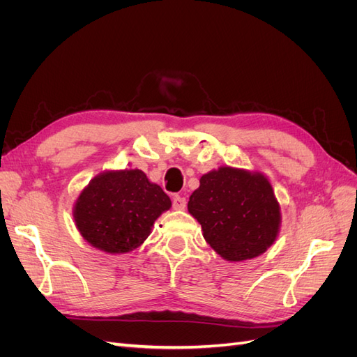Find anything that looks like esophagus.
Masks as SVG:
<instances>
[{
    "label": "esophagus",
    "instance_id": "esophagus-1",
    "mask_svg": "<svg viewBox=\"0 0 357 357\" xmlns=\"http://www.w3.org/2000/svg\"><path fill=\"white\" fill-rule=\"evenodd\" d=\"M186 198H183L180 195H176L172 198V208L174 210H185L186 208Z\"/></svg>",
    "mask_w": 357,
    "mask_h": 357
}]
</instances>
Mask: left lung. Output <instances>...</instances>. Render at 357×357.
Returning a JSON list of instances; mask_svg holds the SVG:
<instances>
[{"mask_svg":"<svg viewBox=\"0 0 357 357\" xmlns=\"http://www.w3.org/2000/svg\"><path fill=\"white\" fill-rule=\"evenodd\" d=\"M205 241L229 262L266 252L282 223L280 204L262 172L220 167L204 174L188 202Z\"/></svg>","mask_w":357,"mask_h":357,"instance_id":"1","label":"left lung"}]
</instances>
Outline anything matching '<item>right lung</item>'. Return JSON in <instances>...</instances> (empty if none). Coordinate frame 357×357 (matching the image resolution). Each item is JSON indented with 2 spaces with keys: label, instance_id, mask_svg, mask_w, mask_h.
I'll use <instances>...</instances> for the list:
<instances>
[{
  "label": "right lung",
  "instance_id": "1",
  "mask_svg": "<svg viewBox=\"0 0 357 357\" xmlns=\"http://www.w3.org/2000/svg\"><path fill=\"white\" fill-rule=\"evenodd\" d=\"M171 199L142 169L105 171L89 181L74 204L83 238L112 255L132 252L152 232Z\"/></svg>",
  "mask_w": 357,
  "mask_h": 357
}]
</instances>
